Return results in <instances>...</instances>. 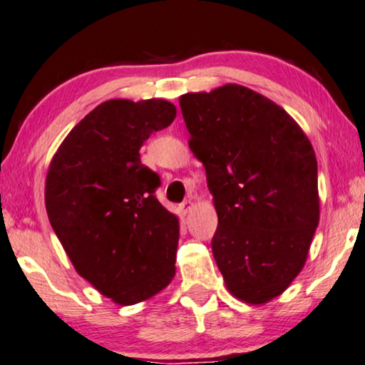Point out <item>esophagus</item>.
<instances>
[{
	"label": "esophagus",
	"instance_id": "esophagus-1",
	"mask_svg": "<svg viewBox=\"0 0 365 365\" xmlns=\"http://www.w3.org/2000/svg\"><path fill=\"white\" fill-rule=\"evenodd\" d=\"M192 207H194V202L191 200H187L181 205V211L184 212V215H187V212L192 211Z\"/></svg>",
	"mask_w": 365,
	"mask_h": 365
}]
</instances>
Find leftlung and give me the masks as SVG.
<instances>
[{
	"instance_id": "obj_1",
	"label": "left lung",
	"mask_w": 365,
	"mask_h": 365,
	"mask_svg": "<svg viewBox=\"0 0 365 365\" xmlns=\"http://www.w3.org/2000/svg\"><path fill=\"white\" fill-rule=\"evenodd\" d=\"M217 215L211 246L231 295L263 305L305 267L320 220L317 158L278 103L238 83L179 97Z\"/></svg>"
}]
</instances>
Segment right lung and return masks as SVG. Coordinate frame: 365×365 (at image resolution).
<instances>
[{
	"mask_svg": "<svg viewBox=\"0 0 365 365\" xmlns=\"http://www.w3.org/2000/svg\"><path fill=\"white\" fill-rule=\"evenodd\" d=\"M176 119L164 98H112L58 145L45 179L50 225L75 272L117 305L163 292L176 275L179 217L154 196L139 149Z\"/></svg>",
	"mask_w": 365,
	"mask_h": 365,
	"instance_id": "add662e5",
	"label": "right lung"
}]
</instances>
